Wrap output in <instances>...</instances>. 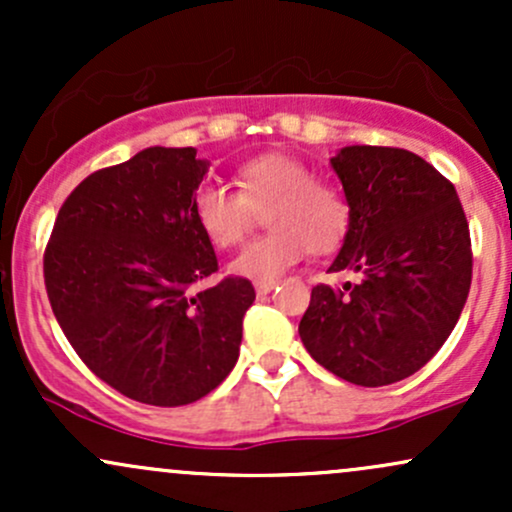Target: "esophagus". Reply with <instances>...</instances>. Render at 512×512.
Segmentation results:
<instances>
[{
	"label": "esophagus",
	"mask_w": 512,
	"mask_h": 512,
	"mask_svg": "<svg viewBox=\"0 0 512 512\" xmlns=\"http://www.w3.org/2000/svg\"><path fill=\"white\" fill-rule=\"evenodd\" d=\"M274 286H276V281H257V284H255L257 296H267V293L272 291Z\"/></svg>",
	"instance_id": "1"
}]
</instances>
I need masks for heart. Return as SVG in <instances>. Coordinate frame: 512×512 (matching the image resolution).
Wrapping results in <instances>:
<instances>
[{
	"mask_svg": "<svg viewBox=\"0 0 512 512\" xmlns=\"http://www.w3.org/2000/svg\"><path fill=\"white\" fill-rule=\"evenodd\" d=\"M236 185L238 192L221 185L197 190L195 219L216 250H231L252 231L257 214L268 211L267 236L252 240L231 264V272L245 279L274 281L301 262L305 250L334 252L349 231V204L298 158H252L238 168Z\"/></svg>",
	"mask_w": 512,
	"mask_h": 512,
	"instance_id": "obj_1",
	"label": "heart"
}]
</instances>
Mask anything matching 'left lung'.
<instances>
[{
    "instance_id": "left-lung-1",
    "label": "left lung",
    "mask_w": 512,
    "mask_h": 512,
    "mask_svg": "<svg viewBox=\"0 0 512 512\" xmlns=\"http://www.w3.org/2000/svg\"><path fill=\"white\" fill-rule=\"evenodd\" d=\"M349 204V231L317 284L298 334L308 354L361 387L424 368L455 330L472 284V240L455 185L392 146H344L330 158Z\"/></svg>"
}]
</instances>
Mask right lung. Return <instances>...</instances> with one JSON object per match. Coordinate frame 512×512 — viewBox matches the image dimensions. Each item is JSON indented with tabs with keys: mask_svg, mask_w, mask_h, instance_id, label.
<instances>
[{
	"mask_svg": "<svg viewBox=\"0 0 512 512\" xmlns=\"http://www.w3.org/2000/svg\"><path fill=\"white\" fill-rule=\"evenodd\" d=\"M209 163L151 146L96 170L64 199L45 248V289L64 337L103 383L154 407L192 404L240 354L255 289L219 269L195 219Z\"/></svg>",
	"mask_w": 512,
	"mask_h": 512,
	"instance_id": "right-lung-1",
	"label": "right lung"
}]
</instances>
